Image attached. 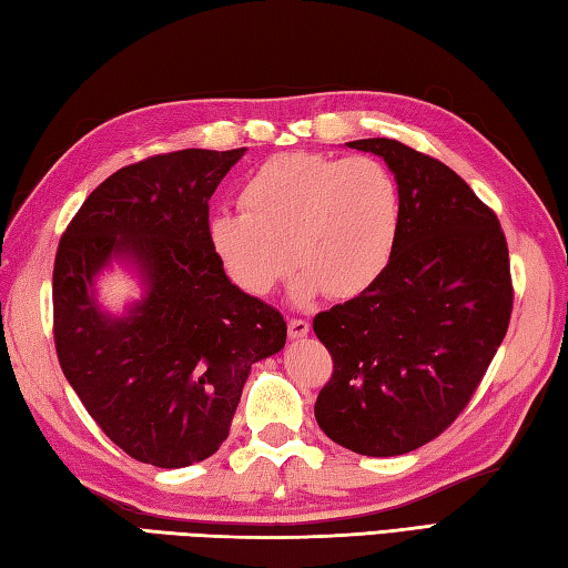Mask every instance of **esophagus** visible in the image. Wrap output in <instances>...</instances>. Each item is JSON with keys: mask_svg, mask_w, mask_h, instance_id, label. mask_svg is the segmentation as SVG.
Listing matches in <instances>:
<instances>
[{"mask_svg": "<svg viewBox=\"0 0 568 568\" xmlns=\"http://www.w3.org/2000/svg\"><path fill=\"white\" fill-rule=\"evenodd\" d=\"M308 328H311L308 321H304V318H292V321H288V338H294V341L306 338Z\"/></svg>", "mask_w": 568, "mask_h": 568, "instance_id": "obj_1", "label": "esophagus"}]
</instances>
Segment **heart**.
<instances>
[{"mask_svg": "<svg viewBox=\"0 0 568 568\" xmlns=\"http://www.w3.org/2000/svg\"><path fill=\"white\" fill-rule=\"evenodd\" d=\"M241 207L207 223V242L227 280L252 296H270L304 264L292 294L298 304L331 294L367 292L392 262L399 237V189L375 159L286 152L250 173ZM293 250L288 251L287 247Z\"/></svg>", "mask_w": 568, "mask_h": 568, "instance_id": "b5f03b06", "label": "heart"}]
</instances>
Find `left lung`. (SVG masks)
<instances>
[{
    "label": "left lung",
    "instance_id": "1",
    "mask_svg": "<svg viewBox=\"0 0 568 568\" xmlns=\"http://www.w3.org/2000/svg\"><path fill=\"white\" fill-rule=\"evenodd\" d=\"M385 159L399 189V237L385 274L314 318L333 357L316 422L361 456L429 444L466 409L513 314L497 215L456 171L397 139L348 142Z\"/></svg>",
    "mask_w": 568,
    "mask_h": 568
}]
</instances>
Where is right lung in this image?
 <instances>
[{
    "instance_id": "add662e5",
    "label": "right lung",
    "mask_w": 568,
    "mask_h": 568,
    "mask_svg": "<svg viewBox=\"0 0 568 568\" xmlns=\"http://www.w3.org/2000/svg\"><path fill=\"white\" fill-rule=\"evenodd\" d=\"M247 149H183L114 171L58 242V363L110 442L156 468L213 456L254 363L280 353L286 321L242 292L207 242V201ZM112 261L145 292L114 317L94 282Z\"/></svg>"
}]
</instances>
